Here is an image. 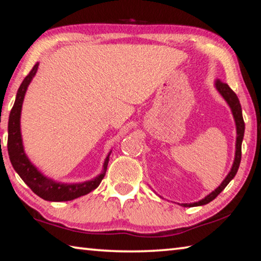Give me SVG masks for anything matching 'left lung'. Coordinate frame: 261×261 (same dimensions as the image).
Here are the masks:
<instances>
[{"mask_svg":"<svg viewBox=\"0 0 261 261\" xmlns=\"http://www.w3.org/2000/svg\"><path fill=\"white\" fill-rule=\"evenodd\" d=\"M214 86L216 88V91L219 92L221 96L224 99V101L228 103L229 107L231 109L232 113V117L233 121H235L236 124V149H235V159H233L231 169L229 171L228 175L226 176V178L222 180L218 188H216L214 191H212L210 194L201 199L199 201L196 202H190V204H180V206L183 207H194V206H202L211 202L213 199H215L216 197L219 196L220 192L227 187L229 182L235 177V175L238 170V167H240L241 163V156H242V141L243 138H244V130H245V124H244V120H243V115H242V107L240 103V100H238L237 95L235 92H233L230 87H229L227 84L221 83L220 81H215Z\"/></svg>","mask_w":261,"mask_h":261,"instance_id":"8db88e82","label":"left lung"}]
</instances>
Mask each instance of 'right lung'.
Wrapping results in <instances>:
<instances>
[{
  "mask_svg": "<svg viewBox=\"0 0 261 261\" xmlns=\"http://www.w3.org/2000/svg\"><path fill=\"white\" fill-rule=\"evenodd\" d=\"M39 63H37L31 70V72L25 77V79L17 91L16 100L12 107L10 115H9L8 123V153L10 158L11 165L16 170V173L20 176V178L29 185V188L42 199L48 201H69L73 200L85 194L93 191L99 187L101 180L105 177L106 170L109 162V155L112 151L106 156L102 171L95 176L94 178L85 180L82 183H62L56 182L53 178L47 177L40 170L35 167L29 156L26 155L23 138L20 131V115L21 107H23L24 98L28 91L30 83L38 71Z\"/></svg>",
  "mask_w": 261,
  "mask_h": 261,
  "instance_id": "1",
  "label": "right lung"
}]
</instances>
